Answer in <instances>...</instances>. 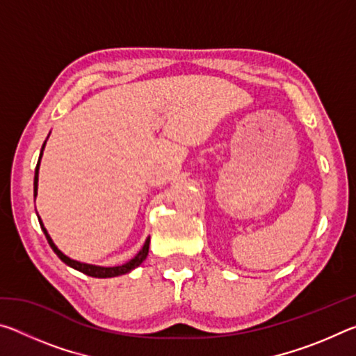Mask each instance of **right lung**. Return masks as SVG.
<instances>
[{
  "mask_svg": "<svg viewBox=\"0 0 356 356\" xmlns=\"http://www.w3.org/2000/svg\"><path fill=\"white\" fill-rule=\"evenodd\" d=\"M44 146H45V143H44ZM44 146H42V150H44ZM42 150H40L39 161H38V166H35V172H34V197H35V195H38L39 163H40ZM39 222H40V227H42V231H44L45 237H47V240H48V245L51 246V250L56 252L58 257L61 259V261H63L64 264L70 265L72 268H75V270H78V272H81V273L88 275V276H94V278H113V276L125 275V273L131 272V270H134V268H136L138 265H140V264L144 261V259L147 257V252H149V242H150V238H147V240H146V243H144V246H143V248H141V251L138 252V254H136L134 259H131V261H129L127 264H124V265H119V267H97V265H89V264H81V262H76V261H74V259H70V257H67V256H65V254H63V252L56 248V245L53 243V240L50 238V236H48L47 229L44 227V225H42L40 218H39Z\"/></svg>",
  "mask_w": 356,
  "mask_h": 356,
  "instance_id": "right-lung-1",
  "label": "right lung"
}]
</instances>
